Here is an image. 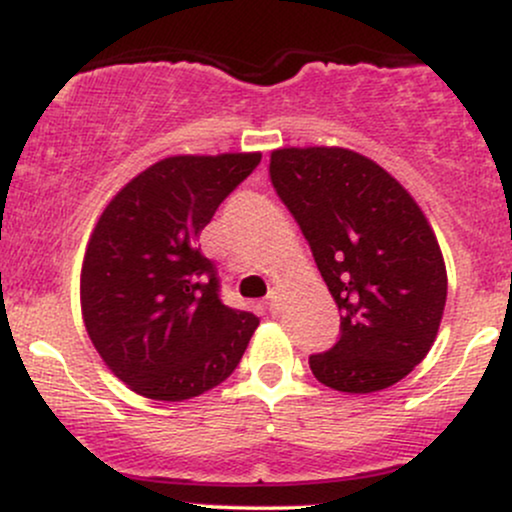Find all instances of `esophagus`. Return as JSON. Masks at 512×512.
I'll return each instance as SVG.
<instances>
[{
    "instance_id": "obj_1",
    "label": "esophagus",
    "mask_w": 512,
    "mask_h": 512,
    "mask_svg": "<svg viewBox=\"0 0 512 512\" xmlns=\"http://www.w3.org/2000/svg\"><path fill=\"white\" fill-rule=\"evenodd\" d=\"M267 308H269V313H272V315L279 313V296H276V291H269V296H267Z\"/></svg>"
}]
</instances>
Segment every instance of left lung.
I'll list each match as a JSON object with an SVG mask.
<instances>
[{
  "label": "left lung",
  "instance_id": "obj_1",
  "mask_svg": "<svg viewBox=\"0 0 512 512\" xmlns=\"http://www.w3.org/2000/svg\"><path fill=\"white\" fill-rule=\"evenodd\" d=\"M272 185L301 226L339 308V339L310 356L322 385L378 392L431 351L448 274L424 211L387 170L349 149H279Z\"/></svg>",
  "mask_w": 512,
  "mask_h": 512
}]
</instances>
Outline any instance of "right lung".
Returning a JSON list of instances; mask_svg holds the SVG:
<instances>
[{"instance_id":"1","label":"right lung","mask_w":512,"mask_h":512,"mask_svg":"<svg viewBox=\"0 0 512 512\" xmlns=\"http://www.w3.org/2000/svg\"><path fill=\"white\" fill-rule=\"evenodd\" d=\"M262 154L170 156L103 211L81 267L86 332L137 395L182 402L221 385L260 320L221 301L199 233Z\"/></svg>"}]
</instances>
